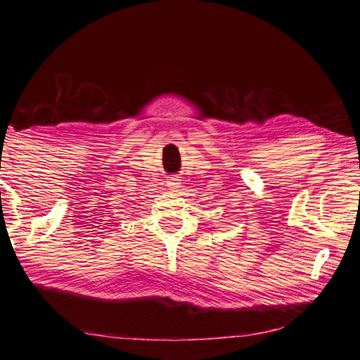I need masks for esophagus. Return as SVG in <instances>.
Returning a JSON list of instances; mask_svg holds the SVG:
<instances>
[{
  "label": "esophagus",
  "instance_id": "obj_1",
  "mask_svg": "<svg viewBox=\"0 0 360 360\" xmlns=\"http://www.w3.org/2000/svg\"><path fill=\"white\" fill-rule=\"evenodd\" d=\"M167 184H168L169 189H177L179 184H180V179L177 176H169L167 179Z\"/></svg>",
  "mask_w": 360,
  "mask_h": 360
}]
</instances>
